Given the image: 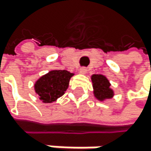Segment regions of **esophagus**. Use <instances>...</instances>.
Wrapping results in <instances>:
<instances>
[{"label":"esophagus","instance_id":"obj_1","mask_svg":"<svg viewBox=\"0 0 151 151\" xmlns=\"http://www.w3.org/2000/svg\"><path fill=\"white\" fill-rule=\"evenodd\" d=\"M87 71H88V70H87L86 68H81V69L79 70V72H80L81 74H86Z\"/></svg>","mask_w":151,"mask_h":151}]
</instances>
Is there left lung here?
I'll return each instance as SVG.
<instances>
[{
    "label": "left lung",
    "instance_id": "obj_1",
    "mask_svg": "<svg viewBox=\"0 0 151 151\" xmlns=\"http://www.w3.org/2000/svg\"><path fill=\"white\" fill-rule=\"evenodd\" d=\"M91 79L93 87V94L98 101H105L113 98L114 91L111 89V84L106 76L102 74H93Z\"/></svg>",
    "mask_w": 151,
    "mask_h": 151
}]
</instances>
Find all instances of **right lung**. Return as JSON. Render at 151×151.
<instances>
[{
	"label": "right lung",
	"instance_id": "1",
	"mask_svg": "<svg viewBox=\"0 0 151 151\" xmlns=\"http://www.w3.org/2000/svg\"><path fill=\"white\" fill-rule=\"evenodd\" d=\"M74 73L65 70H52L40 77L34 83V91L43 103L56 101L67 91Z\"/></svg>",
	"mask_w": 151,
	"mask_h": 151
}]
</instances>
